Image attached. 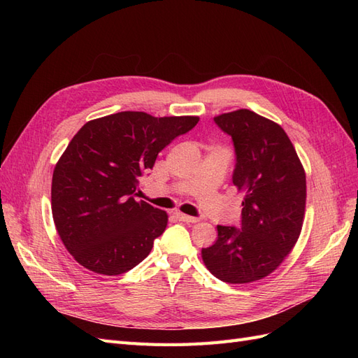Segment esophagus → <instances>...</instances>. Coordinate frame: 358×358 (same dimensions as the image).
Segmentation results:
<instances>
[{
  "label": "esophagus",
  "instance_id": "esophagus-1",
  "mask_svg": "<svg viewBox=\"0 0 358 358\" xmlns=\"http://www.w3.org/2000/svg\"><path fill=\"white\" fill-rule=\"evenodd\" d=\"M176 218L182 222H189V224H194V222H199V218H196V216H189V215H185V213H180L178 212L176 213Z\"/></svg>",
  "mask_w": 358,
  "mask_h": 358
}]
</instances>
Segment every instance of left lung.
<instances>
[{
	"instance_id": "left-lung-1",
	"label": "left lung",
	"mask_w": 358,
	"mask_h": 358,
	"mask_svg": "<svg viewBox=\"0 0 358 358\" xmlns=\"http://www.w3.org/2000/svg\"><path fill=\"white\" fill-rule=\"evenodd\" d=\"M231 136L233 183L245 192L241 229L218 225V239L201 249L220 280L248 284L276 270L294 248L306 206V175L284 128L248 109L215 116Z\"/></svg>"
}]
</instances>
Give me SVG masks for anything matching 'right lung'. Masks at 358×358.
Returning <instances> with one entry per match:
<instances>
[{"label":"right lung","mask_w":358,"mask_h":358,"mask_svg":"<svg viewBox=\"0 0 358 358\" xmlns=\"http://www.w3.org/2000/svg\"><path fill=\"white\" fill-rule=\"evenodd\" d=\"M197 122L199 116L119 112L86 122L71 138L53 170L52 215L80 266L115 276L149 255L169 216L134 199L138 179L158 152Z\"/></svg>","instance_id":"add662e5"}]
</instances>
